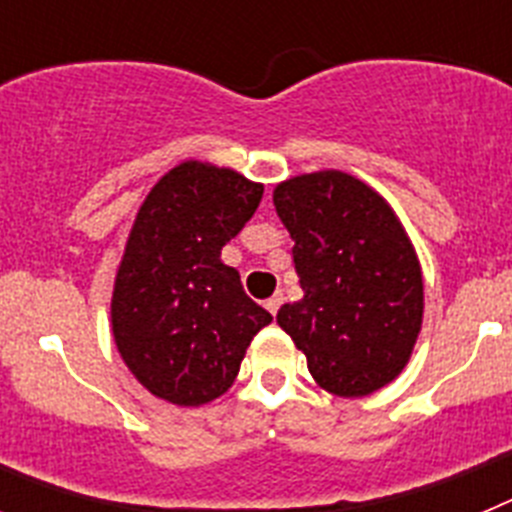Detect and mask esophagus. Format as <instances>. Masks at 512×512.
Returning a JSON list of instances; mask_svg holds the SVG:
<instances>
[{
  "instance_id": "esophagus-1",
  "label": "esophagus",
  "mask_w": 512,
  "mask_h": 512,
  "mask_svg": "<svg viewBox=\"0 0 512 512\" xmlns=\"http://www.w3.org/2000/svg\"><path fill=\"white\" fill-rule=\"evenodd\" d=\"M264 305H266V310L271 312V315H277V312H279V307H282V295H274V297H269V300H266Z\"/></svg>"
}]
</instances>
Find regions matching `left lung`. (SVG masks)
Segmentation results:
<instances>
[{
    "label": "left lung",
    "instance_id": "1",
    "mask_svg": "<svg viewBox=\"0 0 512 512\" xmlns=\"http://www.w3.org/2000/svg\"><path fill=\"white\" fill-rule=\"evenodd\" d=\"M274 205L302 287V300L279 307V328L325 392L382 390L408 366L423 325V271L408 230L377 189L336 169L284 179Z\"/></svg>",
    "mask_w": 512,
    "mask_h": 512
}]
</instances>
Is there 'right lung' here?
Instances as JSON below:
<instances>
[{
	"label": "right lung",
	"instance_id": "1",
	"mask_svg": "<svg viewBox=\"0 0 512 512\" xmlns=\"http://www.w3.org/2000/svg\"><path fill=\"white\" fill-rule=\"evenodd\" d=\"M264 194L228 166L182 161L146 194L110 300L112 338L158 400L200 408L233 387L246 348L271 315L243 292L220 251Z\"/></svg>",
	"mask_w": 512,
	"mask_h": 512
}]
</instances>
